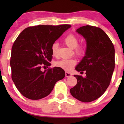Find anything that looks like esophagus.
Wrapping results in <instances>:
<instances>
[{
	"instance_id": "34e87169",
	"label": "esophagus",
	"mask_w": 124,
	"mask_h": 124,
	"mask_svg": "<svg viewBox=\"0 0 124 124\" xmlns=\"http://www.w3.org/2000/svg\"><path fill=\"white\" fill-rule=\"evenodd\" d=\"M72 76V74L70 73H69L68 72H65V76L67 77H70V76Z\"/></svg>"
}]
</instances>
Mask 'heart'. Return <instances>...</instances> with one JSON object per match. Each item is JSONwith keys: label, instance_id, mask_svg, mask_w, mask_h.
Instances as JSON below:
<instances>
[{"label": "heart", "instance_id": "heart-1", "mask_svg": "<svg viewBox=\"0 0 124 124\" xmlns=\"http://www.w3.org/2000/svg\"><path fill=\"white\" fill-rule=\"evenodd\" d=\"M64 41L67 46L74 50V54L78 57H82L85 55L86 52V45L85 43H82L78 44L79 38L77 35L73 33L69 34L64 38ZM59 44L55 42L51 46V51L52 55L57 56L58 55ZM77 62L74 59H62L56 62V66L64 69L65 70L69 71L76 65Z\"/></svg>", "mask_w": 124, "mask_h": 124}]
</instances>
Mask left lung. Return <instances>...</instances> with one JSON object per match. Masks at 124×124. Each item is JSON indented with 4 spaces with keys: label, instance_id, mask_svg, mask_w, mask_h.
<instances>
[{
    "label": "left lung",
    "instance_id": "obj_1",
    "mask_svg": "<svg viewBox=\"0 0 124 124\" xmlns=\"http://www.w3.org/2000/svg\"><path fill=\"white\" fill-rule=\"evenodd\" d=\"M76 31L86 39L87 48L76 70L85 71L86 76L74 75L77 84L70 89V93L79 101L90 102L102 95L109 85L115 67L114 46L107 34L98 27L86 25Z\"/></svg>",
    "mask_w": 124,
    "mask_h": 124
}]
</instances>
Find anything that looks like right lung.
<instances>
[{"label": "right lung", "instance_id": "1", "mask_svg": "<svg viewBox=\"0 0 124 124\" xmlns=\"http://www.w3.org/2000/svg\"><path fill=\"white\" fill-rule=\"evenodd\" d=\"M70 25H37L26 28L18 35L12 48L10 65L12 79L20 93L28 99L38 100L48 95L65 72L50 66L51 46Z\"/></svg>", "mask_w": 124, "mask_h": 124}]
</instances>
